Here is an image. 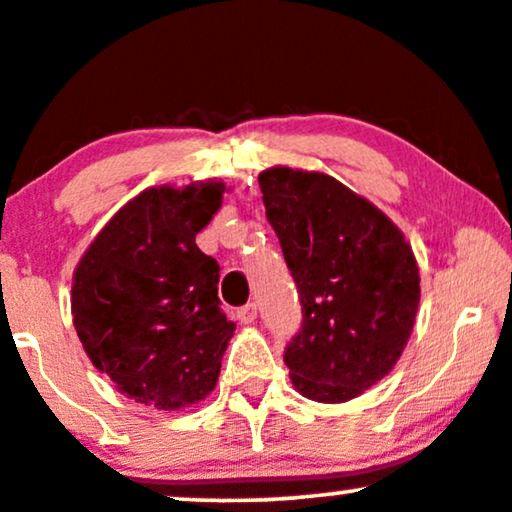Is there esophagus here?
Listing matches in <instances>:
<instances>
[{
  "label": "esophagus",
  "instance_id": "esophagus-1",
  "mask_svg": "<svg viewBox=\"0 0 512 512\" xmlns=\"http://www.w3.org/2000/svg\"><path fill=\"white\" fill-rule=\"evenodd\" d=\"M237 320L242 325H251L256 320V304H246L237 311Z\"/></svg>",
  "mask_w": 512,
  "mask_h": 512
}]
</instances>
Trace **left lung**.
<instances>
[{"label":"left lung","instance_id":"obj_1","mask_svg":"<svg viewBox=\"0 0 512 512\" xmlns=\"http://www.w3.org/2000/svg\"><path fill=\"white\" fill-rule=\"evenodd\" d=\"M258 185L304 313L285 349L294 389L320 403L356 399L389 375L413 332V249L380 208L330 175L275 166Z\"/></svg>","mask_w":512,"mask_h":512}]
</instances>
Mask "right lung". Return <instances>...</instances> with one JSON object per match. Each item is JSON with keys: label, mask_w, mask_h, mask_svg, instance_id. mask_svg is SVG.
Masks as SVG:
<instances>
[{"label": "right lung", "mask_w": 512, "mask_h": 512, "mask_svg": "<svg viewBox=\"0 0 512 512\" xmlns=\"http://www.w3.org/2000/svg\"><path fill=\"white\" fill-rule=\"evenodd\" d=\"M223 192L216 180L144 189L104 225L73 273L82 349L144 406L187 408L218 382L235 323L220 311V266L194 239Z\"/></svg>", "instance_id": "1"}]
</instances>
